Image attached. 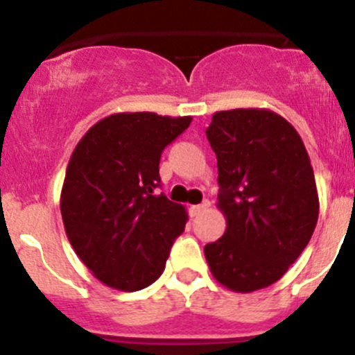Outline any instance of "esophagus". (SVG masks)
Masks as SVG:
<instances>
[{"label":"esophagus","mask_w":355,"mask_h":355,"mask_svg":"<svg viewBox=\"0 0 355 355\" xmlns=\"http://www.w3.org/2000/svg\"><path fill=\"white\" fill-rule=\"evenodd\" d=\"M207 207H209V203H201V205H193L189 209V214H191V217H196V216H200L201 212H203V210H207Z\"/></svg>","instance_id":"obj_1"}]
</instances>
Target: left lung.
Masks as SVG:
<instances>
[{
    "label": "left lung",
    "instance_id": "obj_1",
    "mask_svg": "<svg viewBox=\"0 0 355 355\" xmlns=\"http://www.w3.org/2000/svg\"><path fill=\"white\" fill-rule=\"evenodd\" d=\"M219 171V241L205 245L223 286L249 293L279 279L299 258L318 219V193L301 136L269 110L217 111L207 129Z\"/></svg>",
    "mask_w": 355,
    "mask_h": 355
}]
</instances>
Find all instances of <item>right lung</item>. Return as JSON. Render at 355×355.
I'll return each mask as SVG.
<instances>
[{
  "label": "right lung",
  "instance_id": "right-lung-1",
  "mask_svg": "<svg viewBox=\"0 0 355 355\" xmlns=\"http://www.w3.org/2000/svg\"><path fill=\"white\" fill-rule=\"evenodd\" d=\"M191 116L114 113L76 145L60 198L63 226L83 263L104 285L146 288L162 274L187 212L157 194L162 150Z\"/></svg>",
  "mask_w": 355,
  "mask_h": 355
}]
</instances>
